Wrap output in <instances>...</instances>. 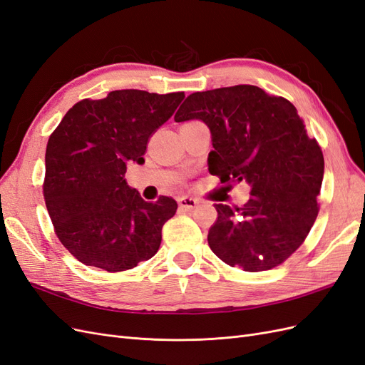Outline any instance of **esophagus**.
<instances>
[{
	"instance_id": "esophagus-1",
	"label": "esophagus",
	"mask_w": 365,
	"mask_h": 365,
	"mask_svg": "<svg viewBox=\"0 0 365 365\" xmlns=\"http://www.w3.org/2000/svg\"><path fill=\"white\" fill-rule=\"evenodd\" d=\"M178 205H180V208L190 212V210H193L197 205V200H195V197H189V196H181L178 200Z\"/></svg>"
}]
</instances>
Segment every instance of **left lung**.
<instances>
[{"mask_svg":"<svg viewBox=\"0 0 365 365\" xmlns=\"http://www.w3.org/2000/svg\"><path fill=\"white\" fill-rule=\"evenodd\" d=\"M200 118L215 150L208 170L220 182L245 181L242 207L215 204L208 245L230 267L259 272L279 267L300 248L319 212L324 158L295 106L254 85L193 93L175 121Z\"/></svg>","mask_w":365,"mask_h":365,"instance_id":"8db88e82","label":"left lung"}]
</instances>
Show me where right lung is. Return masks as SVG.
<instances>
[{
    "label": "right lung",
    "instance_id": "obj_1",
    "mask_svg": "<svg viewBox=\"0 0 365 365\" xmlns=\"http://www.w3.org/2000/svg\"><path fill=\"white\" fill-rule=\"evenodd\" d=\"M182 98L117 90L77 102L53 130L43 200L61 244L86 267L120 272L155 256L178 204L170 196L145 201L125 173L128 163H145L149 138Z\"/></svg>",
    "mask_w": 365,
    "mask_h": 365
}]
</instances>
